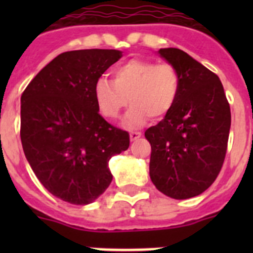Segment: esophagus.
Listing matches in <instances>:
<instances>
[{"instance_id":"esophagus-1","label":"esophagus","mask_w":253,"mask_h":253,"mask_svg":"<svg viewBox=\"0 0 253 253\" xmlns=\"http://www.w3.org/2000/svg\"><path fill=\"white\" fill-rule=\"evenodd\" d=\"M142 133L140 131H130L129 133V137H130V140H137L138 138H140Z\"/></svg>"}]
</instances>
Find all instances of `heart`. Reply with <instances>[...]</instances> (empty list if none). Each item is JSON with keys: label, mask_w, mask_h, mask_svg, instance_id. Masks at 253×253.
Returning <instances> with one entry per match:
<instances>
[{"label": "heart", "mask_w": 253, "mask_h": 253, "mask_svg": "<svg viewBox=\"0 0 253 253\" xmlns=\"http://www.w3.org/2000/svg\"><path fill=\"white\" fill-rule=\"evenodd\" d=\"M113 76L114 82L101 77L93 88L96 105L107 119L119 118L130 102L125 123L140 126L149 118H165L177 101L181 78L171 63L134 58L115 67Z\"/></svg>", "instance_id": "heart-1"}]
</instances>
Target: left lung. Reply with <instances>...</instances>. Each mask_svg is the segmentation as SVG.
Segmentation results:
<instances>
[{
    "mask_svg": "<svg viewBox=\"0 0 253 253\" xmlns=\"http://www.w3.org/2000/svg\"><path fill=\"white\" fill-rule=\"evenodd\" d=\"M160 54L180 73L175 106L146 130L152 153L149 176L172 199L194 198L213 184L222 169L231 129V107L218 76L177 48Z\"/></svg>",
    "mask_w": 253,
    "mask_h": 253,
    "instance_id": "obj_1",
    "label": "left lung"
}]
</instances>
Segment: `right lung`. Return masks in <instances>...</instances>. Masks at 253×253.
Returning a JSON list of instances; mask_svg holds the SVG:
<instances>
[{"instance_id":"right-lung-1","label":"right lung","mask_w":253,"mask_h":253,"mask_svg":"<svg viewBox=\"0 0 253 253\" xmlns=\"http://www.w3.org/2000/svg\"><path fill=\"white\" fill-rule=\"evenodd\" d=\"M122 58L114 49L62 53L21 95L22 149L38 180L63 202L86 205L109 187V161L126 151L129 133L99 114L93 88Z\"/></svg>"}]
</instances>
